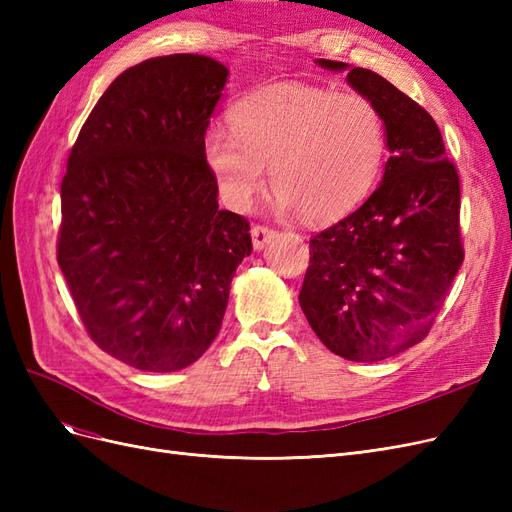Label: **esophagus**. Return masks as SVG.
Segmentation results:
<instances>
[{"instance_id":"esophagus-1","label":"esophagus","mask_w":512,"mask_h":512,"mask_svg":"<svg viewBox=\"0 0 512 512\" xmlns=\"http://www.w3.org/2000/svg\"><path fill=\"white\" fill-rule=\"evenodd\" d=\"M275 237V230L269 228V226H262V224H256L252 228V243H254V250H262L271 239Z\"/></svg>"}]
</instances>
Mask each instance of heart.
I'll list each match as a JSON object with an SVG mask.
<instances>
[{
	"instance_id": "b5f03b06",
	"label": "heart",
	"mask_w": 512,
	"mask_h": 512,
	"mask_svg": "<svg viewBox=\"0 0 512 512\" xmlns=\"http://www.w3.org/2000/svg\"><path fill=\"white\" fill-rule=\"evenodd\" d=\"M230 130L211 128L203 151L228 203L252 205L267 166L282 211L309 222L342 218L378 181L386 132L378 108L359 94L271 85L241 98Z\"/></svg>"
}]
</instances>
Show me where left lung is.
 Returning <instances> with one entry per match:
<instances>
[{"label":"left lung","instance_id":"left-lung-1","mask_svg":"<svg viewBox=\"0 0 512 512\" xmlns=\"http://www.w3.org/2000/svg\"><path fill=\"white\" fill-rule=\"evenodd\" d=\"M342 72L384 121L382 183L365 203L309 239L299 303L320 342L356 363L384 361L423 342L463 262L459 175L436 121L380 74Z\"/></svg>","mask_w":512,"mask_h":512}]
</instances>
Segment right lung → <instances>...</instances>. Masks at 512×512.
<instances>
[{"label": "right lung", "instance_id": "add662e5", "mask_svg": "<svg viewBox=\"0 0 512 512\" xmlns=\"http://www.w3.org/2000/svg\"><path fill=\"white\" fill-rule=\"evenodd\" d=\"M228 68L205 55L121 72L61 181L57 262L94 344L143 371L198 361L220 333L250 222L218 205L203 141Z\"/></svg>", "mask_w": 512, "mask_h": 512}]
</instances>
